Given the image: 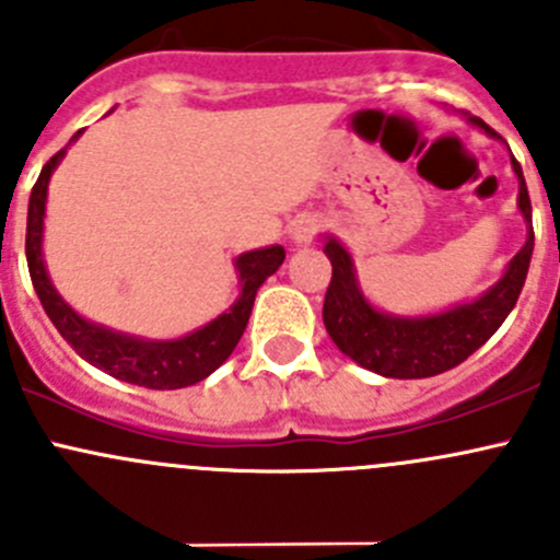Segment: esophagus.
<instances>
[{
	"mask_svg": "<svg viewBox=\"0 0 560 560\" xmlns=\"http://www.w3.org/2000/svg\"><path fill=\"white\" fill-rule=\"evenodd\" d=\"M319 230H322V219L303 217L292 224V241H295V244H312L316 235H319Z\"/></svg>",
	"mask_w": 560,
	"mask_h": 560,
	"instance_id": "obj_1",
	"label": "esophagus"
}]
</instances>
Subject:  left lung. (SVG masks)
Instances as JSON below:
<instances>
[{
    "label": "left lung",
    "instance_id": "1",
    "mask_svg": "<svg viewBox=\"0 0 560 560\" xmlns=\"http://www.w3.org/2000/svg\"><path fill=\"white\" fill-rule=\"evenodd\" d=\"M488 135H495L482 118L468 116ZM517 178H521V206L528 222L525 246L512 257L510 268L495 287H490L479 301L463 303L444 314L404 319L376 312L363 292L358 290L352 270V257L336 238H327L325 254L332 262V279L325 292V319L327 332L347 358L360 363L374 374L393 376V380H425V376L444 374L460 365L468 354L477 352L490 336L501 327V322L515 308L517 298L528 273L530 252H534V228H530V197L525 189L521 162L512 156Z\"/></svg>",
    "mask_w": 560,
    "mask_h": 560
}]
</instances>
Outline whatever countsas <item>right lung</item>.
Returning a JSON list of instances; mask_svg holds the SVG:
<instances>
[{
    "instance_id": "right-lung-1",
    "label": "right lung",
    "mask_w": 560,
    "mask_h": 560,
    "mask_svg": "<svg viewBox=\"0 0 560 560\" xmlns=\"http://www.w3.org/2000/svg\"><path fill=\"white\" fill-rule=\"evenodd\" d=\"M65 151L67 149L56 151L45 162L43 171H39L37 184L32 186L30 217H26V262H30L32 284H35L45 314L50 316L61 338L83 360H89L94 369L105 371V374L116 376V380L149 389H178L202 382L233 354L235 343L241 341L246 330L254 295L262 287V281L273 276L279 265L284 262V248L270 246L241 254L238 262H235L241 273V298L235 301V306L222 316H217L211 325L200 327V330L189 332V336L178 338V341H143V338H129L121 336V332L107 330V327L92 325V322L78 316L61 301L43 265L45 195H48L50 173L59 165Z\"/></svg>"
}]
</instances>
